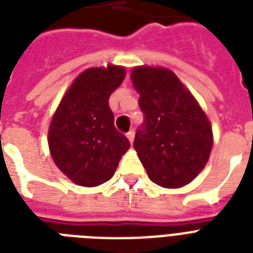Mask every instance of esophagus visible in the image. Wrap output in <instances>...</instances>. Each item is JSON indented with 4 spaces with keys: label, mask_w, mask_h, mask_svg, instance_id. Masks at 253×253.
Listing matches in <instances>:
<instances>
[{
    "label": "esophagus",
    "mask_w": 253,
    "mask_h": 253,
    "mask_svg": "<svg viewBox=\"0 0 253 253\" xmlns=\"http://www.w3.org/2000/svg\"><path fill=\"white\" fill-rule=\"evenodd\" d=\"M126 136H127V139H128V140H130V143L134 142V138H135V132H134V130L128 131V132H127V134H126Z\"/></svg>",
    "instance_id": "1"
}]
</instances>
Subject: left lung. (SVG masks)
I'll return each instance as SVG.
<instances>
[{"instance_id": "1", "label": "left lung", "mask_w": 253, "mask_h": 253, "mask_svg": "<svg viewBox=\"0 0 253 253\" xmlns=\"http://www.w3.org/2000/svg\"><path fill=\"white\" fill-rule=\"evenodd\" d=\"M131 80L144 114L134 148L150 180L169 189L192 182L206 166L212 148L208 117L169 69L136 67Z\"/></svg>"}]
</instances>
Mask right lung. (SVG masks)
<instances>
[{"instance_id":"right-lung-1","label":"right lung","mask_w":253,"mask_h":253,"mask_svg":"<svg viewBox=\"0 0 253 253\" xmlns=\"http://www.w3.org/2000/svg\"><path fill=\"white\" fill-rule=\"evenodd\" d=\"M125 68H89L76 77L52 117L48 146L53 162L75 184L98 186L113 177L130 142L114 127L109 106Z\"/></svg>"}]
</instances>
